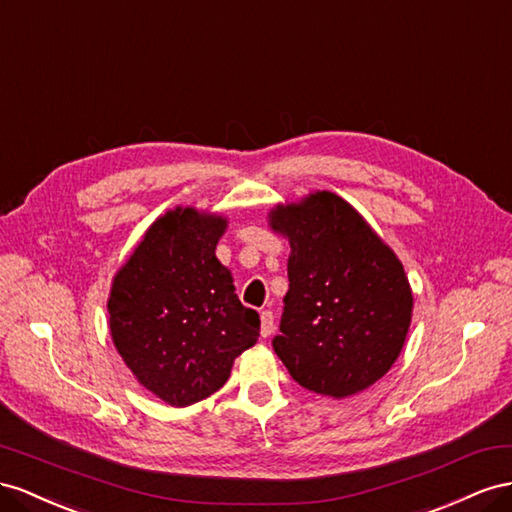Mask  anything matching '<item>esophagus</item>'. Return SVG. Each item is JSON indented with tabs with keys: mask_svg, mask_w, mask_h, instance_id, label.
<instances>
[{
	"mask_svg": "<svg viewBox=\"0 0 512 512\" xmlns=\"http://www.w3.org/2000/svg\"><path fill=\"white\" fill-rule=\"evenodd\" d=\"M261 337H270L272 330H274V315L272 311H261Z\"/></svg>",
	"mask_w": 512,
	"mask_h": 512,
	"instance_id": "obj_1",
	"label": "esophagus"
}]
</instances>
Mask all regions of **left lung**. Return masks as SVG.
<instances>
[{
    "label": "left lung",
    "instance_id": "8db88e82",
    "mask_svg": "<svg viewBox=\"0 0 512 512\" xmlns=\"http://www.w3.org/2000/svg\"><path fill=\"white\" fill-rule=\"evenodd\" d=\"M268 225L291 248L276 356L317 394L345 399L367 390L397 362L412 324L401 259L330 191L276 203Z\"/></svg>",
    "mask_w": 512,
    "mask_h": 512
}]
</instances>
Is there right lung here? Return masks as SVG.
Listing matches in <instances>:
<instances>
[{
	"label": "right lung",
	"instance_id": "1",
	"mask_svg": "<svg viewBox=\"0 0 512 512\" xmlns=\"http://www.w3.org/2000/svg\"><path fill=\"white\" fill-rule=\"evenodd\" d=\"M227 216L175 206L145 229L115 272L109 330L137 382L171 407L221 388L259 337V315L238 300L216 244Z\"/></svg>",
	"mask_w": 512,
	"mask_h": 512
}]
</instances>
